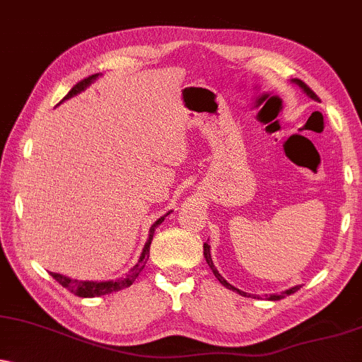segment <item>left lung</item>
<instances>
[{"label":"left lung","mask_w":362,"mask_h":362,"mask_svg":"<svg viewBox=\"0 0 362 362\" xmlns=\"http://www.w3.org/2000/svg\"><path fill=\"white\" fill-rule=\"evenodd\" d=\"M292 82H293V83H297V86H298V87H300V88H302V90H304V92L307 93V95H309V97H310V99H312V100H317V102H319V97H317V95H315V93H314V92H312V88H309V86H305V83H304V82H302V80H298V78H292ZM209 248H211V247H209V245H208V243H204V245H203V253H204V258H206V262H208L209 269H211V270H213V274H215V276H216V279H218V280H220V284H221V285H225V287H226V288L233 290V292H238V293H240V296H245V297H247V293H245V292H242V290H238V288H236V287H233V285H231V284H228V282H226V280H225V279H223V276L220 275V272H218V270H216V267H215V265H213V260H211V252H209ZM298 288H300V285H296V287H292V288L285 290V292H280V293H272V296H267V298H269V300H280V298H285V297H287V296H290V293L297 292V290H298ZM248 297H252V296H248Z\"/></svg>","instance_id":"obj_1"}]
</instances>
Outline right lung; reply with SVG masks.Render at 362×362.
<instances>
[{
	"instance_id": "1",
	"label": "right lung",
	"mask_w": 362,
	"mask_h": 362,
	"mask_svg": "<svg viewBox=\"0 0 362 362\" xmlns=\"http://www.w3.org/2000/svg\"><path fill=\"white\" fill-rule=\"evenodd\" d=\"M99 77V74L95 75H90V77L80 80V82L75 86L72 90H70L66 95L64 97V100L66 99H72L74 95H77L82 90H86V88L90 86V83ZM62 100V102H64ZM171 213V211H169ZM169 213H166L164 216H160L159 220L154 221V225L151 226L149 230V238H147V242L144 245V248H142V253H141V258L139 262L136 263V265L132 267L131 270L127 272L126 275L120 276V279H115V280H107V282H93V280H74V279H69V276L65 275H60V274H53L50 272V275L53 279L57 280L58 284L62 285V287H65L66 290H70V292L75 293V296L78 297H83V298H90V297H100V296H107V293H112V292H119V290L122 288H127L131 287V285L136 282V279L139 276V274L144 269L147 258H149V247H151V242H153V236H154V230L158 228V225L164 221V218H166Z\"/></svg>"
}]
</instances>
